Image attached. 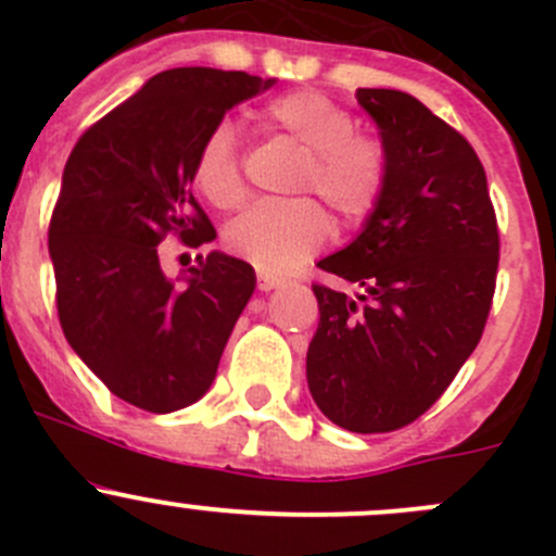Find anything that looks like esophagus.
Here are the masks:
<instances>
[{"label":"esophagus","mask_w":556,"mask_h":556,"mask_svg":"<svg viewBox=\"0 0 556 556\" xmlns=\"http://www.w3.org/2000/svg\"><path fill=\"white\" fill-rule=\"evenodd\" d=\"M285 279L282 277H277V274H268V271H257V288L261 290H274V288H279V285H282Z\"/></svg>","instance_id":"1"}]
</instances>
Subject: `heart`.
Here are the masks:
<instances>
[{
  "label": "heart",
  "mask_w": 556,
  "mask_h": 556,
  "mask_svg": "<svg viewBox=\"0 0 556 556\" xmlns=\"http://www.w3.org/2000/svg\"><path fill=\"white\" fill-rule=\"evenodd\" d=\"M261 121L306 148L295 190L323 195L344 226H361L377 212L390 182V155L382 139L355 131V117L344 106L312 88H299L268 99ZM193 182L217 210L242 204V142L233 123L220 121L204 134L193 159ZM328 233V212L301 195L250 206L228 223L223 242L261 271L285 274L309 261Z\"/></svg>",
  "instance_id": "b5f03b06"
}]
</instances>
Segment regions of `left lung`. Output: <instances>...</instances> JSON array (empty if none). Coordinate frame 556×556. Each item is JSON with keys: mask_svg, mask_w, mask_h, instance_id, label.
<instances>
[{"mask_svg": "<svg viewBox=\"0 0 556 556\" xmlns=\"http://www.w3.org/2000/svg\"><path fill=\"white\" fill-rule=\"evenodd\" d=\"M355 99L379 126L390 182L355 242L317 263L357 293L312 285L306 379L330 422L390 433L422 417L479 344L501 237L463 134L403 91L357 88Z\"/></svg>", "mask_w": 556, "mask_h": 556, "instance_id": "obj_1", "label": "left lung"}]
</instances>
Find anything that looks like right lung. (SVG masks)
<instances>
[{"instance_id":"add662e5","label":"right lung","mask_w":556,"mask_h":556,"mask_svg":"<svg viewBox=\"0 0 556 556\" xmlns=\"http://www.w3.org/2000/svg\"><path fill=\"white\" fill-rule=\"evenodd\" d=\"M271 86L210 66L161 72L93 123L64 166L48 228L61 330L106 390L142 412H177L210 390L255 290L250 263L223 252L174 285L159 244L217 237L190 193L195 150L233 104Z\"/></svg>"}]
</instances>
